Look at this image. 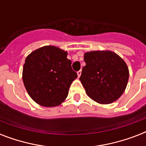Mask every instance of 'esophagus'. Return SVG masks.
I'll return each mask as SVG.
<instances>
[{
	"instance_id": "1",
	"label": "esophagus",
	"mask_w": 146,
	"mask_h": 146,
	"mask_svg": "<svg viewBox=\"0 0 146 146\" xmlns=\"http://www.w3.org/2000/svg\"><path fill=\"white\" fill-rule=\"evenodd\" d=\"M81 73H82V71L81 70H79L77 72V75H78V77H80V75H81Z\"/></svg>"
}]
</instances>
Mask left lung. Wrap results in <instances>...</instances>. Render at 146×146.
Segmentation results:
<instances>
[{
    "label": "left lung",
    "instance_id": "obj_1",
    "mask_svg": "<svg viewBox=\"0 0 146 146\" xmlns=\"http://www.w3.org/2000/svg\"><path fill=\"white\" fill-rule=\"evenodd\" d=\"M86 66L80 80L86 92L100 104H110L121 96L129 80L123 60L110 50H96L84 54Z\"/></svg>",
    "mask_w": 146,
    "mask_h": 146
}]
</instances>
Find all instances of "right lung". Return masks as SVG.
<instances>
[{
  "mask_svg": "<svg viewBox=\"0 0 146 146\" xmlns=\"http://www.w3.org/2000/svg\"><path fill=\"white\" fill-rule=\"evenodd\" d=\"M67 52L54 46L37 49L26 58L23 80L30 97L40 105H60L68 96L71 83L77 78Z\"/></svg>",
  "mask_w": 146,
  "mask_h": 146,
  "instance_id": "obj_1",
  "label": "right lung"
}]
</instances>
